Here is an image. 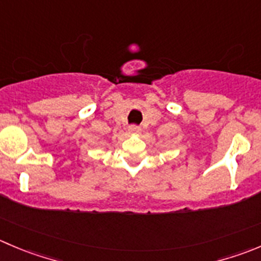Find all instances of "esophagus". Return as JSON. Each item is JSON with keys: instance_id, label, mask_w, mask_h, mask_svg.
Masks as SVG:
<instances>
[{"instance_id": "obj_1", "label": "esophagus", "mask_w": 261, "mask_h": 261, "mask_svg": "<svg viewBox=\"0 0 261 261\" xmlns=\"http://www.w3.org/2000/svg\"><path fill=\"white\" fill-rule=\"evenodd\" d=\"M140 131H141V128L139 127V126L133 125V126H130V127H128V133H130V134H139Z\"/></svg>"}]
</instances>
